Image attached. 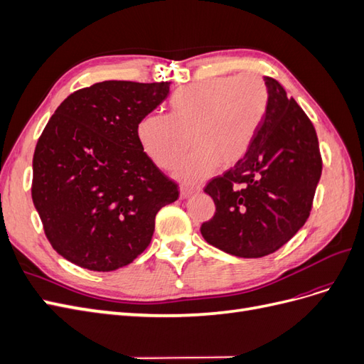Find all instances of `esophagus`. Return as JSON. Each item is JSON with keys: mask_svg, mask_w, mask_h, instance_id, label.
<instances>
[{"mask_svg": "<svg viewBox=\"0 0 364 364\" xmlns=\"http://www.w3.org/2000/svg\"><path fill=\"white\" fill-rule=\"evenodd\" d=\"M197 193H200L199 186H197V188H182L181 190V197H182V199H188V197H191L193 194H197Z\"/></svg>", "mask_w": 364, "mask_h": 364, "instance_id": "34e87169", "label": "esophagus"}]
</instances>
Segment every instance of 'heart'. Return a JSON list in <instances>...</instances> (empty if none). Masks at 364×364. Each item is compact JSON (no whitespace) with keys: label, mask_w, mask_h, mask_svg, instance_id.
<instances>
[{"label":"heart","mask_w":364,"mask_h":364,"mask_svg":"<svg viewBox=\"0 0 364 364\" xmlns=\"http://www.w3.org/2000/svg\"><path fill=\"white\" fill-rule=\"evenodd\" d=\"M168 107V114L139 121V144L159 168L173 170L193 142L196 149L181 164L178 178L197 185L220 164L230 167L247 155L267 114L269 90L253 73L214 77L176 91Z\"/></svg>","instance_id":"1"}]
</instances>
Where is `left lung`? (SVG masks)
I'll return each instance as SVG.
<instances>
[{
    "label": "left lung",
    "mask_w": 364,
    "mask_h": 364,
    "mask_svg": "<svg viewBox=\"0 0 364 364\" xmlns=\"http://www.w3.org/2000/svg\"><path fill=\"white\" fill-rule=\"evenodd\" d=\"M264 82L269 107L250 150L205 186L215 214L200 232L209 245L240 258L266 257L287 243L310 217L322 174L310 118L278 80Z\"/></svg>",
    "instance_id": "left-lung-1"
}]
</instances>
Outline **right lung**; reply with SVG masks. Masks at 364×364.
Segmentation results:
<instances>
[{
	"label": "right lung",
	"mask_w": 364,
	"mask_h": 364,
	"mask_svg": "<svg viewBox=\"0 0 364 364\" xmlns=\"http://www.w3.org/2000/svg\"><path fill=\"white\" fill-rule=\"evenodd\" d=\"M170 83L106 80L68 95L38 139L31 199L53 249L94 272L124 267L147 249L159 209L179 186L142 150L139 121Z\"/></svg>",
	"instance_id": "right-lung-1"
}]
</instances>
